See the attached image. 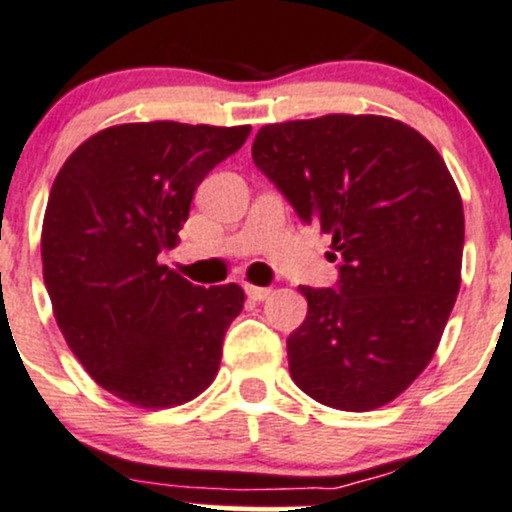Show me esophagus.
Instances as JSON below:
<instances>
[{"label":"esophagus","mask_w":512,"mask_h":512,"mask_svg":"<svg viewBox=\"0 0 512 512\" xmlns=\"http://www.w3.org/2000/svg\"><path fill=\"white\" fill-rule=\"evenodd\" d=\"M246 293H249L251 301H266L271 296V288H261V286H246Z\"/></svg>","instance_id":"1"}]
</instances>
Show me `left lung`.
<instances>
[{
  "instance_id": "obj_1",
  "label": "left lung",
  "mask_w": 512,
  "mask_h": 512,
  "mask_svg": "<svg viewBox=\"0 0 512 512\" xmlns=\"http://www.w3.org/2000/svg\"><path fill=\"white\" fill-rule=\"evenodd\" d=\"M251 156L341 258L336 288L301 286L293 383L338 411L396 401L426 371L460 288L465 216L443 156L378 114L266 124Z\"/></svg>"
}]
</instances>
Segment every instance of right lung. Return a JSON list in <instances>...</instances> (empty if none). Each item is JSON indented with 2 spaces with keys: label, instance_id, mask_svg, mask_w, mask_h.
<instances>
[{
  "label": "right lung",
  "instance_id": "1",
  "mask_svg": "<svg viewBox=\"0 0 512 512\" xmlns=\"http://www.w3.org/2000/svg\"><path fill=\"white\" fill-rule=\"evenodd\" d=\"M249 134L116 124L79 144L54 179L42 224L54 318L86 373L131 406H181L219 373L244 288L194 286L156 256L179 244L196 186Z\"/></svg>",
  "mask_w": 512,
  "mask_h": 512
}]
</instances>
